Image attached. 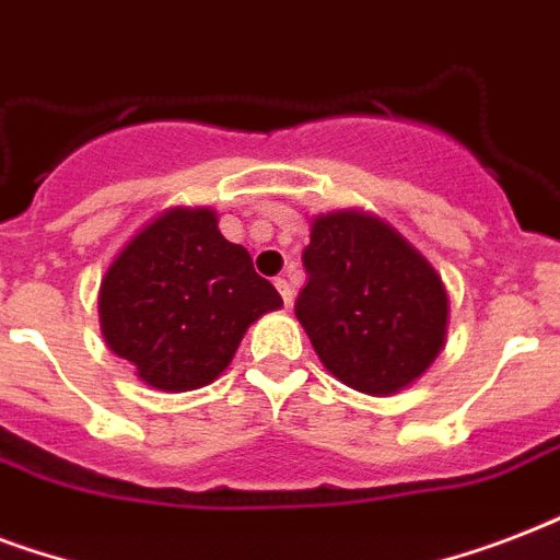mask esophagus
<instances>
[{
	"label": "esophagus",
	"instance_id": "34e87169",
	"mask_svg": "<svg viewBox=\"0 0 560 560\" xmlns=\"http://www.w3.org/2000/svg\"><path fill=\"white\" fill-rule=\"evenodd\" d=\"M276 290H279L281 299H284V307L293 305V288H290L288 279H276Z\"/></svg>",
	"mask_w": 560,
	"mask_h": 560
}]
</instances>
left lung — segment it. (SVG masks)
<instances>
[{
    "instance_id": "left-lung-1",
    "label": "left lung",
    "mask_w": 560,
    "mask_h": 560,
    "mask_svg": "<svg viewBox=\"0 0 560 560\" xmlns=\"http://www.w3.org/2000/svg\"><path fill=\"white\" fill-rule=\"evenodd\" d=\"M296 319L323 366L366 395L430 369L447 337V290L416 246L366 211L319 214L302 253Z\"/></svg>"
}]
</instances>
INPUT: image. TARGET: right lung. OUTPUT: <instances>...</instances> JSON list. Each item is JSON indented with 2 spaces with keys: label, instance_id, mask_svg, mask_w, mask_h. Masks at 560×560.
<instances>
[{
  "label": "right lung",
  "instance_id": "right-lung-1",
  "mask_svg": "<svg viewBox=\"0 0 560 560\" xmlns=\"http://www.w3.org/2000/svg\"><path fill=\"white\" fill-rule=\"evenodd\" d=\"M281 307L241 244L220 235L211 209L151 220L101 279V334L148 386L200 389L232 363L246 328Z\"/></svg>",
  "mask_w": 560,
  "mask_h": 560
}]
</instances>
